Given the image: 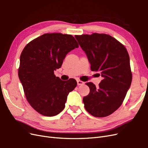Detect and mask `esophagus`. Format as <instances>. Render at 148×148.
<instances>
[{
  "label": "esophagus",
  "mask_w": 148,
  "mask_h": 148,
  "mask_svg": "<svg viewBox=\"0 0 148 148\" xmlns=\"http://www.w3.org/2000/svg\"><path fill=\"white\" fill-rule=\"evenodd\" d=\"M77 84H78V85L79 86V85H82V84H84V82H82V81H81V80H79V79H77Z\"/></svg>",
  "instance_id": "34e87169"
}]
</instances>
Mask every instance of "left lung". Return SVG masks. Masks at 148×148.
Returning a JSON list of instances; mask_svg holds the SVG:
<instances>
[{"label":"left lung","mask_w":148,"mask_h":148,"mask_svg":"<svg viewBox=\"0 0 148 148\" xmlns=\"http://www.w3.org/2000/svg\"><path fill=\"white\" fill-rule=\"evenodd\" d=\"M75 37L86 53L91 70L101 71L104 78L98 87L91 82L86 83L90 91L83 99L85 109L96 117H107L122 105L131 85L128 53L122 44L108 34L92 33Z\"/></svg>","instance_id":"obj_1"}]
</instances>
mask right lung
<instances>
[{
	"label": "right lung",
	"instance_id": "add662e5",
	"mask_svg": "<svg viewBox=\"0 0 148 148\" xmlns=\"http://www.w3.org/2000/svg\"><path fill=\"white\" fill-rule=\"evenodd\" d=\"M78 44L70 34L47 33L33 39L22 51L18 77L26 99L38 113L52 117L64 110L67 96L77 86L75 79L62 81L54 75L66 55Z\"/></svg>",
	"mask_w": 148,
	"mask_h": 148
}]
</instances>
